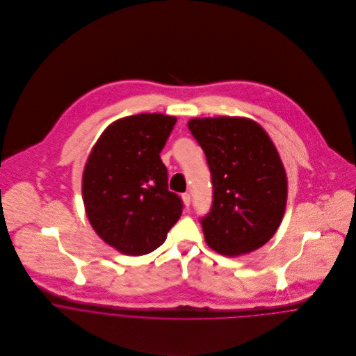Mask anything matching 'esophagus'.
Wrapping results in <instances>:
<instances>
[{
    "instance_id": "esophagus-1",
    "label": "esophagus",
    "mask_w": 356,
    "mask_h": 356,
    "mask_svg": "<svg viewBox=\"0 0 356 356\" xmlns=\"http://www.w3.org/2000/svg\"><path fill=\"white\" fill-rule=\"evenodd\" d=\"M182 202H184L186 207H189L191 205V195L189 193H184L182 195Z\"/></svg>"
}]
</instances>
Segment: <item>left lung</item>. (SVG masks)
I'll return each mask as SVG.
<instances>
[{"instance_id": "8db88e82", "label": "left lung", "mask_w": 356, "mask_h": 356, "mask_svg": "<svg viewBox=\"0 0 356 356\" xmlns=\"http://www.w3.org/2000/svg\"><path fill=\"white\" fill-rule=\"evenodd\" d=\"M189 130L203 148L213 202L202 219L208 247L225 256L250 254L280 227L288 178L266 130L243 116L193 118Z\"/></svg>"}]
</instances>
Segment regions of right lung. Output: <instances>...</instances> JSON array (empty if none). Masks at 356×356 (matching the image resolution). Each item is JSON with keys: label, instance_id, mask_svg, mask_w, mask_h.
I'll return each mask as SVG.
<instances>
[{"label": "right lung", "instance_id": "obj_1", "mask_svg": "<svg viewBox=\"0 0 356 356\" xmlns=\"http://www.w3.org/2000/svg\"><path fill=\"white\" fill-rule=\"evenodd\" d=\"M177 122L163 113H138L112 122L89 154L82 197L102 241L130 256L151 254L182 213L168 191L160 152Z\"/></svg>", "mask_w": 356, "mask_h": 356}]
</instances>
